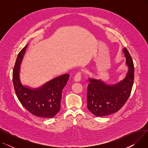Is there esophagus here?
<instances>
[{
  "label": "esophagus",
  "instance_id": "1",
  "mask_svg": "<svg viewBox=\"0 0 148 148\" xmlns=\"http://www.w3.org/2000/svg\"><path fill=\"white\" fill-rule=\"evenodd\" d=\"M81 75H82V73H81L80 71L77 73L75 74V77H74V80L75 82H80V80H81Z\"/></svg>",
  "mask_w": 148,
  "mask_h": 148
}]
</instances>
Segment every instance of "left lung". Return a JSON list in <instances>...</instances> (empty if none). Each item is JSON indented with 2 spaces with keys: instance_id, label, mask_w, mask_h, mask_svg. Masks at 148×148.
<instances>
[{
  "instance_id": "obj_1",
  "label": "left lung",
  "mask_w": 148,
  "mask_h": 148,
  "mask_svg": "<svg viewBox=\"0 0 148 148\" xmlns=\"http://www.w3.org/2000/svg\"><path fill=\"white\" fill-rule=\"evenodd\" d=\"M123 53L128 67V73L123 80L115 84H107L101 80L89 79L88 108L95 116H104L118 112L125 104L131 94L134 67L133 59L125 47L123 48Z\"/></svg>"
}]
</instances>
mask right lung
<instances>
[{
	"label": "right lung",
	"instance_id": "1",
	"mask_svg": "<svg viewBox=\"0 0 148 148\" xmlns=\"http://www.w3.org/2000/svg\"><path fill=\"white\" fill-rule=\"evenodd\" d=\"M27 47V45L20 51L14 67L12 81L15 94L22 106L30 113L41 118H53L60 111L62 92L69 75L59 76L38 88L23 86L20 79V67Z\"/></svg>",
	"mask_w": 148,
	"mask_h": 148
}]
</instances>
